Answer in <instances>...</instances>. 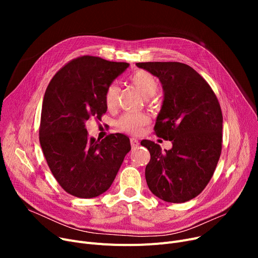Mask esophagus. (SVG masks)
I'll return each mask as SVG.
<instances>
[{"label": "esophagus", "mask_w": 258, "mask_h": 258, "mask_svg": "<svg viewBox=\"0 0 258 258\" xmlns=\"http://www.w3.org/2000/svg\"><path fill=\"white\" fill-rule=\"evenodd\" d=\"M131 145H132L133 148L137 147L139 145V141L137 139H135V138H131Z\"/></svg>", "instance_id": "obj_1"}]
</instances>
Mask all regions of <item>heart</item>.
Masks as SVG:
<instances>
[{
	"instance_id": "1",
	"label": "heart",
	"mask_w": 258,
	"mask_h": 258,
	"mask_svg": "<svg viewBox=\"0 0 258 258\" xmlns=\"http://www.w3.org/2000/svg\"><path fill=\"white\" fill-rule=\"evenodd\" d=\"M131 83L136 87L145 98L153 97L159 91V83L156 77L146 71H138L131 77ZM119 87L112 84L105 92V104L107 107H114L118 100ZM148 123V117L141 113H125L117 122L118 127L133 135H139L144 125Z\"/></svg>"
}]
</instances>
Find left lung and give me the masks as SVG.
<instances>
[{"instance_id": "8db88e82", "label": "left lung", "mask_w": 258, "mask_h": 258, "mask_svg": "<svg viewBox=\"0 0 258 258\" xmlns=\"http://www.w3.org/2000/svg\"><path fill=\"white\" fill-rule=\"evenodd\" d=\"M157 76L164 100L155 133L169 140L171 150L143 140L151 154L145 168L148 188L159 199L184 203L199 196L209 183L222 153L223 114L207 81L188 64L177 61L138 62Z\"/></svg>"}]
</instances>
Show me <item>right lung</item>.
Segmentation results:
<instances>
[{
  "label": "right lung",
  "instance_id": "add662e5",
  "mask_svg": "<svg viewBox=\"0 0 258 258\" xmlns=\"http://www.w3.org/2000/svg\"><path fill=\"white\" fill-rule=\"evenodd\" d=\"M127 67V62L80 56L64 64L45 92L39 143L54 178L76 198L106 191L131 151L124 135L110 134L96 141L88 137L85 124L106 112L105 92Z\"/></svg>",
  "mask_w": 258,
  "mask_h": 258
}]
</instances>
